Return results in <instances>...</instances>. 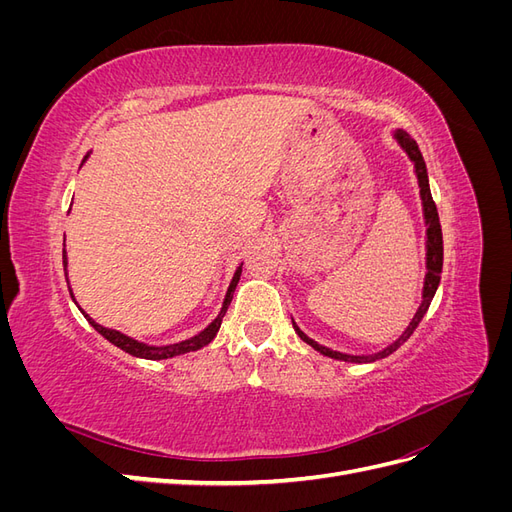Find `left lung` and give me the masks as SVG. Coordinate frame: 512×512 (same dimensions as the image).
<instances>
[{
  "mask_svg": "<svg viewBox=\"0 0 512 512\" xmlns=\"http://www.w3.org/2000/svg\"><path fill=\"white\" fill-rule=\"evenodd\" d=\"M397 141L401 143V147H404L408 151V156L412 158L414 162V168H416V177H418V185H421V198H423V207H425V220H427V277H425V290H423V303L421 307H418L416 316L412 318L410 327L406 329V333L401 335L397 342L393 346H389L386 350L374 354V356H350V354H342V352H333L329 348H324L320 344H316L314 339H309L297 324L292 322L294 331H297V335L303 339L305 344L312 346L314 350H318L320 354H327L331 356V359H339V361H350V363H369V361H378V359H384V356H389L391 352H395L401 344L406 342V339L414 333V329L418 327V322L423 320V316L427 314V309L431 305V299L433 294H436L438 290V284H440V275H442V260H444V245H442V228H440V218H438V209H436V203H433V196H431V190H429V179H427V166H425V160L421 156V149H418V145L412 141V138L404 132L399 130L397 132Z\"/></svg>",
  "mask_w": 512,
  "mask_h": 512,
  "instance_id": "1",
  "label": "left lung"
}]
</instances>
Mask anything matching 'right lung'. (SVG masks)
<instances>
[{"label":"right lung","instance_id":"add662e5","mask_svg":"<svg viewBox=\"0 0 512 512\" xmlns=\"http://www.w3.org/2000/svg\"><path fill=\"white\" fill-rule=\"evenodd\" d=\"M85 158H87V156H85ZM64 271H66V250H64ZM239 277H241V267L237 269L235 277H232V284H230V288H228V294H226L224 305H222V312L218 314V318H215L203 333H198V335H196V337H192V339H185V342H181V344L164 346V348L145 346V344L136 342V339H132V337H128V335H123V333H119V331L100 327V324L91 320L87 314H85V318L89 320L91 327H94V329H96L104 339H108V342L115 344V346H117V348H121L123 352H128V354H132V356H138V359H149V361L170 359V356H177V354H185V352H192V350L203 348V346H207V344L211 342V339H213L215 335H218V331H220V324H222V318H224L226 309H228V305H230V301H232V292H235V286H237V282H239Z\"/></svg>","mask_w":512,"mask_h":512}]
</instances>
